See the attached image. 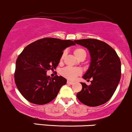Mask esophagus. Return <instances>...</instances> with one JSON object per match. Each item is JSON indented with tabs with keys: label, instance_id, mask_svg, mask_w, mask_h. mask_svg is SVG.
<instances>
[{
	"label": "esophagus",
	"instance_id": "esophagus-1",
	"mask_svg": "<svg viewBox=\"0 0 132 132\" xmlns=\"http://www.w3.org/2000/svg\"><path fill=\"white\" fill-rule=\"evenodd\" d=\"M67 84H70V85H72V84H73L74 82H71V81H70V80H68L67 81Z\"/></svg>",
	"mask_w": 132,
	"mask_h": 132
}]
</instances>
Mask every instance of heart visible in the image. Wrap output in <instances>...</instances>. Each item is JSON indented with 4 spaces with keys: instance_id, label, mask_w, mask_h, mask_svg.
Segmentation results:
<instances>
[{
    "instance_id": "heart-1",
    "label": "heart",
    "mask_w": 132,
    "mask_h": 132,
    "mask_svg": "<svg viewBox=\"0 0 132 132\" xmlns=\"http://www.w3.org/2000/svg\"><path fill=\"white\" fill-rule=\"evenodd\" d=\"M74 54L77 58L79 59L82 56H86V52L84 49L81 48H77L74 50ZM64 55V53L62 54L61 57V60L63 58V56ZM81 73V70L79 68H71V67H66L65 68L62 69L61 71V74L65 78H68L70 80H73L77 76L79 75Z\"/></svg>"
}]
</instances>
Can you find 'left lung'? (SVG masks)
I'll return each instance as SVG.
<instances>
[{"label": "left lung", "mask_w": 132, "mask_h": 132, "mask_svg": "<svg viewBox=\"0 0 132 132\" xmlns=\"http://www.w3.org/2000/svg\"><path fill=\"white\" fill-rule=\"evenodd\" d=\"M76 44L87 48L91 57L89 67L81 82L82 89L77 94L78 100L89 107L101 105L110 99L121 79V61L115 50L103 41L94 39L75 40Z\"/></svg>", "instance_id": "obj_1"}]
</instances>
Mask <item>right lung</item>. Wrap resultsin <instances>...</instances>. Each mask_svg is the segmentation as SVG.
<instances>
[{
    "label": "right lung",
    "mask_w": 132,
    "mask_h": 132,
    "mask_svg": "<svg viewBox=\"0 0 132 132\" xmlns=\"http://www.w3.org/2000/svg\"><path fill=\"white\" fill-rule=\"evenodd\" d=\"M75 41L45 38L37 40L23 49L16 62L14 81L18 91L30 103L44 105L57 96L66 79L56 75H46L59 63L64 50Z\"/></svg>",
    "instance_id": "right-lung-1"
}]
</instances>
